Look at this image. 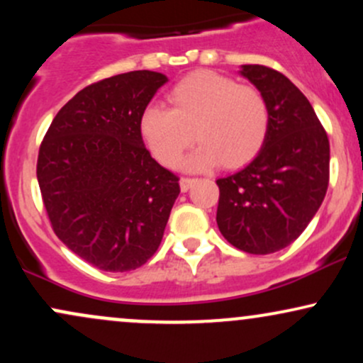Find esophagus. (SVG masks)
Masks as SVG:
<instances>
[{
    "label": "esophagus",
    "mask_w": 363,
    "mask_h": 363,
    "mask_svg": "<svg viewBox=\"0 0 363 363\" xmlns=\"http://www.w3.org/2000/svg\"><path fill=\"white\" fill-rule=\"evenodd\" d=\"M194 182H196V179H193V177H182L181 181H179V184H181V191H184V193H186V191L189 189V187L193 186Z\"/></svg>",
    "instance_id": "esophagus-1"
}]
</instances>
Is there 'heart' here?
<instances>
[{
	"instance_id": "1",
	"label": "heart",
	"mask_w": 363,
	"mask_h": 363,
	"mask_svg": "<svg viewBox=\"0 0 363 363\" xmlns=\"http://www.w3.org/2000/svg\"><path fill=\"white\" fill-rule=\"evenodd\" d=\"M169 101L172 109L152 104L140 116L145 143L167 167L181 162L194 136L201 147L187 160L189 169L242 167L264 147L269 107L254 86L215 72H196L170 89Z\"/></svg>"
}]
</instances>
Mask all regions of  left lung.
Wrapping results in <instances>:
<instances>
[{
    "instance_id": "left-lung-1",
    "label": "left lung",
    "mask_w": 363,
    "mask_h": 363,
    "mask_svg": "<svg viewBox=\"0 0 363 363\" xmlns=\"http://www.w3.org/2000/svg\"><path fill=\"white\" fill-rule=\"evenodd\" d=\"M240 74L264 95L269 133L247 167L216 181V223L240 251L272 254L294 242L318 213L329 184V140L285 74L262 65H244Z\"/></svg>"
}]
</instances>
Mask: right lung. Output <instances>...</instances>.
<instances>
[{"label": "right lung", "instance_id": "add662e5", "mask_svg": "<svg viewBox=\"0 0 363 363\" xmlns=\"http://www.w3.org/2000/svg\"><path fill=\"white\" fill-rule=\"evenodd\" d=\"M165 82L140 69L91 83L61 107L40 143L37 181L54 234L102 272L143 266L181 193L140 133L141 112Z\"/></svg>", "mask_w": 363, "mask_h": 363}]
</instances>
